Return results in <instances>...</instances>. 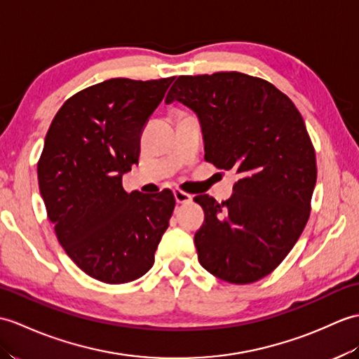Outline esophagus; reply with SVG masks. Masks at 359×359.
Wrapping results in <instances>:
<instances>
[{
    "mask_svg": "<svg viewBox=\"0 0 359 359\" xmlns=\"http://www.w3.org/2000/svg\"><path fill=\"white\" fill-rule=\"evenodd\" d=\"M174 197H176L177 203H188L191 202V198H193V196L185 193V191L182 189H174Z\"/></svg>",
    "mask_w": 359,
    "mask_h": 359,
    "instance_id": "34e87169",
    "label": "esophagus"
}]
</instances>
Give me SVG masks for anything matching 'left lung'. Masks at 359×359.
Returning a JSON list of instances; mask_svg holds the SVG:
<instances>
[{"label": "left lung", "mask_w": 359, "mask_h": 359, "mask_svg": "<svg viewBox=\"0 0 359 359\" xmlns=\"http://www.w3.org/2000/svg\"><path fill=\"white\" fill-rule=\"evenodd\" d=\"M194 111L205 159L238 179L205 211L194 236L198 262L214 277L248 285L271 273L302 236L316 183L312 142L297 107L268 81L238 72L179 76L166 104Z\"/></svg>", "instance_id": "obj_1"}]
</instances>
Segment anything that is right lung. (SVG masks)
I'll return each mask as SVG.
<instances>
[{
	"mask_svg": "<svg viewBox=\"0 0 359 359\" xmlns=\"http://www.w3.org/2000/svg\"><path fill=\"white\" fill-rule=\"evenodd\" d=\"M174 78H114L72 96L56 113L38 162L39 193L74 264L108 285L147 273L176 206L170 189L127 193L140 133Z\"/></svg>",
	"mask_w": 359,
	"mask_h": 359,
	"instance_id": "right-lung-1",
	"label": "right lung"
}]
</instances>
